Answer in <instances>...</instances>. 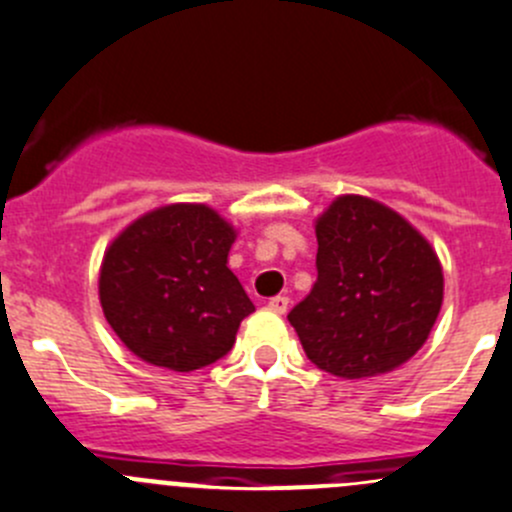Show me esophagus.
<instances>
[{
    "mask_svg": "<svg viewBox=\"0 0 512 512\" xmlns=\"http://www.w3.org/2000/svg\"><path fill=\"white\" fill-rule=\"evenodd\" d=\"M267 307H270L272 312H277V315H285V312H287V307H290V297H285V295H277V297H272V300L267 302Z\"/></svg>",
    "mask_w": 512,
    "mask_h": 512,
    "instance_id": "34e87169",
    "label": "esophagus"
}]
</instances>
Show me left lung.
<instances>
[{"mask_svg":"<svg viewBox=\"0 0 512 512\" xmlns=\"http://www.w3.org/2000/svg\"><path fill=\"white\" fill-rule=\"evenodd\" d=\"M315 235L317 282L287 315L305 355L345 380L408 362L443 305L433 245L403 215L362 195L335 197Z\"/></svg>","mask_w":512,"mask_h":512,"instance_id":"left-lung-1","label":"left lung"}]
</instances>
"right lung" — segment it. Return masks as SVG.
Listing matches in <instances>:
<instances>
[{
  "mask_svg": "<svg viewBox=\"0 0 512 512\" xmlns=\"http://www.w3.org/2000/svg\"><path fill=\"white\" fill-rule=\"evenodd\" d=\"M237 230L217 210L175 202L145 212L104 250L99 305L140 360L175 372L232 350L255 305L227 267Z\"/></svg>",
  "mask_w": 512,
  "mask_h": 512,
  "instance_id": "1",
  "label": "right lung"
}]
</instances>
